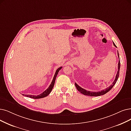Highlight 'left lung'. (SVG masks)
<instances>
[{
  "instance_id": "left-lung-1",
  "label": "left lung",
  "mask_w": 131,
  "mask_h": 131,
  "mask_svg": "<svg viewBox=\"0 0 131 131\" xmlns=\"http://www.w3.org/2000/svg\"><path fill=\"white\" fill-rule=\"evenodd\" d=\"M113 45L117 47V46H116V45L114 44V42H113ZM118 57L119 58V53H118ZM118 71L117 73V75L116 76V78H115L114 81H113V82L112 83V84L111 85H110L108 88H106L104 90H102L101 91H97V92H93V91H87L85 89H84L83 88H81V86H80L78 85L77 84H76L75 83V86L77 88V89L78 91H80L81 93L83 94V95H86V96H101V95H105V93H106L107 92H108L113 87V86L115 85V84L116 83L118 79V77H119V70H120V60L118 62Z\"/></svg>"
}]
</instances>
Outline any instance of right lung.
Wrapping results in <instances>:
<instances>
[{"mask_svg":"<svg viewBox=\"0 0 131 131\" xmlns=\"http://www.w3.org/2000/svg\"><path fill=\"white\" fill-rule=\"evenodd\" d=\"M62 67L59 68L58 69H57L55 72V74L54 75V78H53V80L52 81L50 85H49V86L48 87V88L47 89H46L45 91H43L42 93H41L40 95H38V96H35V95H24L23 94V96H25L26 97H29V98H34V99H39V98H44L46 96H47L50 93V92L51 91L52 89H53V88L54 87V84H55V80H56V77L58 74V72L62 68Z\"/></svg>","mask_w":131,"mask_h":131,"instance_id":"obj_1","label":"right lung"}]
</instances>
